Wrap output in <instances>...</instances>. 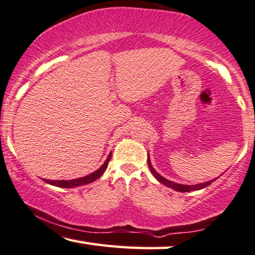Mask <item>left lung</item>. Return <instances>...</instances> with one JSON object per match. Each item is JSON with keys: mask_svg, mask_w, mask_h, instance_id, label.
Listing matches in <instances>:
<instances>
[{"mask_svg": "<svg viewBox=\"0 0 255 255\" xmlns=\"http://www.w3.org/2000/svg\"><path fill=\"white\" fill-rule=\"evenodd\" d=\"M147 163H148V167H149V170H151L153 175L156 180L159 181V182H161L162 184H165L168 188H172V189L176 190V191H180V193H188V191H193V190H200V189H203V188L208 187L209 184H211V182H214L216 180H211V181H208V182L205 183H198V184H194V186H187V184H180V183H175V182H172V181L165 179V177L160 175L154 170L153 168L152 165H151V161H149V158L147 159Z\"/></svg>", "mask_w": 255, "mask_h": 255, "instance_id": "obj_1", "label": "left lung"}]
</instances>
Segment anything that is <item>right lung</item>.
Listing matches in <instances>:
<instances>
[{"mask_svg": "<svg viewBox=\"0 0 255 255\" xmlns=\"http://www.w3.org/2000/svg\"><path fill=\"white\" fill-rule=\"evenodd\" d=\"M111 159V153L108 156V159L106 160V162L103 163L102 166L100 167L99 169L96 170V172H94L92 174H89V175L87 176H83V177H80V179H74V180H44L46 183H50L52 186H55V187H60V188H74V187H80V186H83V184H88V183H92L94 181L99 179V177L102 175L104 173V170L107 169L108 167V163H109Z\"/></svg>", "mask_w": 255, "mask_h": 255, "instance_id": "obj_1", "label": "right lung"}]
</instances>
